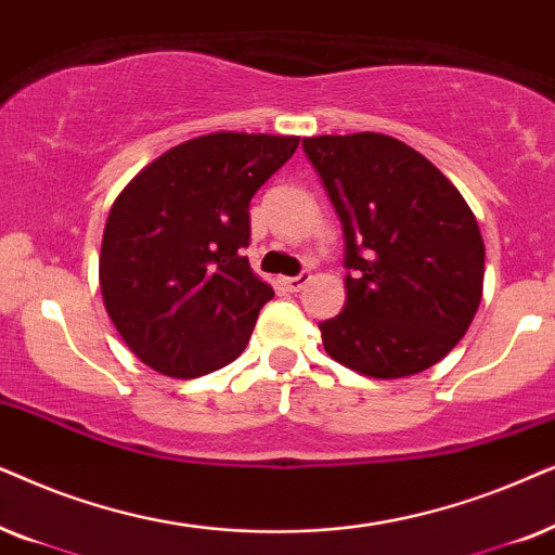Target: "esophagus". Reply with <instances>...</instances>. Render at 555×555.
I'll use <instances>...</instances> for the list:
<instances>
[{"mask_svg": "<svg viewBox=\"0 0 555 555\" xmlns=\"http://www.w3.org/2000/svg\"><path fill=\"white\" fill-rule=\"evenodd\" d=\"M309 282H312V273H309V271H301L299 276H289V279H284L282 284H284L286 289H289V292H301Z\"/></svg>", "mask_w": 555, "mask_h": 555, "instance_id": "esophagus-1", "label": "esophagus"}]
</instances>
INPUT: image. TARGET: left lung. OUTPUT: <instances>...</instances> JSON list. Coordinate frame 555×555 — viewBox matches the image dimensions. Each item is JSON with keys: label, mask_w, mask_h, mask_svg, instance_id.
Wrapping results in <instances>:
<instances>
[{"label": "left lung", "mask_w": 555, "mask_h": 555, "mask_svg": "<svg viewBox=\"0 0 555 555\" xmlns=\"http://www.w3.org/2000/svg\"><path fill=\"white\" fill-rule=\"evenodd\" d=\"M301 146L345 233L347 305L320 324L324 350L383 380L437 365L482 299L475 212L424 154L393 137L360 131Z\"/></svg>", "instance_id": "8db88e82"}]
</instances>
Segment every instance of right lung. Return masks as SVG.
<instances>
[{"label": "right lung", "mask_w": 555, "mask_h": 555, "mask_svg": "<svg viewBox=\"0 0 555 555\" xmlns=\"http://www.w3.org/2000/svg\"><path fill=\"white\" fill-rule=\"evenodd\" d=\"M299 137L216 131L182 142L118 192L103 228V305L129 350L197 378L246 350L273 289L250 271L248 205Z\"/></svg>", "instance_id": "add662e5"}]
</instances>
